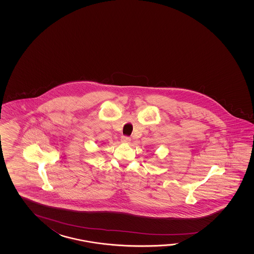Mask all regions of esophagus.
<instances>
[{
    "label": "esophagus",
    "mask_w": 254,
    "mask_h": 254,
    "mask_svg": "<svg viewBox=\"0 0 254 254\" xmlns=\"http://www.w3.org/2000/svg\"><path fill=\"white\" fill-rule=\"evenodd\" d=\"M121 140L123 142H129V140H130V138H129V136H122V138H121Z\"/></svg>",
    "instance_id": "esophagus-1"
}]
</instances>
